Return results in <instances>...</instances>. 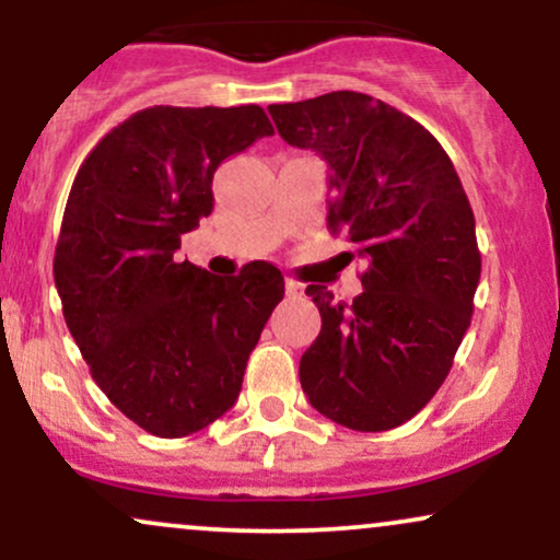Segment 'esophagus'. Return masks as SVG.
<instances>
[{
  "label": "esophagus",
  "instance_id": "34e87169",
  "mask_svg": "<svg viewBox=\"0 0 560 560\" xmlns=\"http://www.w3.org/2000/svg\"><path fill=\"white\" fill-rule=\"evenodd\" d=\"M284 289H287V298H300V294H302V284H300V281H294V279H287Z\"/></svg>",
  "mask_w": 560,
  "mask_h": 560
}]
</instances>
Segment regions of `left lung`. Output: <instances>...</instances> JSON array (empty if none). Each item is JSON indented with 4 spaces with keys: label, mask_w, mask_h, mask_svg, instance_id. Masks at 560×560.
Here are the masks:
<instances>
[{
    "label": "left lung",
    "mask_w": 560,
    "mask_h": 560,
    "mask_svg": "<svg viewBox=\"0 0 560 560\" xmlns=\"http://www.w3.org/2000/svg\"><path fill=\"white\" fill-rule=\"evenodd\" d=\"M268 113L287 144L329 165V229H345L369 262L352 302L305 289L320 334L300 358L302 392L326 419L387 432L432 400L471 324V205L440 141L387 102L331 92Z\"/></svg>",
    "instance_id": "8db88e82"
}]
</instances>
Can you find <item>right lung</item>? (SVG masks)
<instances>
[{
  "label": "right lung",
  "instance_id": "1",
  "mask_svg": "<svg viewBox=\"0 0 560 560\" xmlns=\"http://www.w3.org/2000/svg\"><path fill=\"white\" fill-rule=\"evenodd\" d=\"M271 133L258 105H155L75 176L55 249L62 316L94 382L144 432L176 440L221 419L284 298L271 262L223 279L176 258L213 210L218 165Z\"/></svg>",
  "mask_w": 560,
  "mask_h": 560
}]
</instances>
